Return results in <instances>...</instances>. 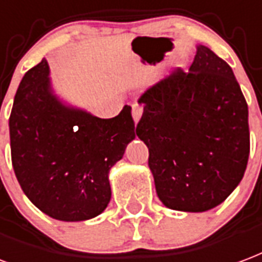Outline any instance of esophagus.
I'll use <instances>...</instances> for the list:
<instances>
[{
	"label": "esophagus",
	"instance_id": "obj_1",
	"mask_svg": "<svg viewBox=\"0 0 262 262\" xmlns=\"http://www.w3.org/2000/svg\"><path fill=\"white\" fill-rule=\"evenodd\" d=\"M141 114H143V106L140 105V104H133V106H132V116H133V121H135V123H137V122L140 121L141 118Z\"/></svg>",
	"mask_w": 262,
	"mask_h": 262
}]
</instances>
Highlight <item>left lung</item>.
Segmentation results:
<instances>
[{"label":"left lung","instance_id":"1","mask_svg":"<svg viewBox=\"0 0 262 262\" xmlns=\"http://www.w3.org/2000/svg\"><path fill=\"white\" fill-rule=\"evenodd\" d=\"M136 133L162 204L204 212L224 203L245 175L249 108L232 68L205 46L189 72L176 69L139 100Z\"/></svg>","mask_w":262,"mask_h":262}]
</instances>
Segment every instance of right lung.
Wrapping results in <instances>:
<instances>
[{
  "label": "right lung",
  "instance_id": "right-lung-1",
  "mask_svg": "<svg viewBox=\"0 0 262 262\" xmlns=\"http://www.w3.org/2000/svg\"><path fill=\"white\" fill-rule=\"evenodd\" d=\"M11 156L25 194L65 222L92 220L111 200L108 173L136 137L132 108L101 119L54 94L47 59L26 72L9 116Z\"/></svg>",
  "mask_w": 262,
  "mask_h": 262
}]
</instances>
